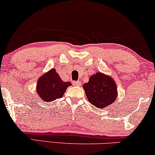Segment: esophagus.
<instances>
[{"mask_svg":"<svg viewBox=\"0 0 155 155\" xmlns=\"http://www.w3.org/2000/svg\"><path fill=\"white\" fill-rule=\"evenodd\" d=\"M80 84H81V82H80V81H75V82H74V84H75V85H80Z\"/></svg>","mask_w":155,"mask_h":155,"instance_id":"34e87169","label":"esophagus"}]
</instances>
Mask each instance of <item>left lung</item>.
Returning <instances> with one entry per match:
<instances>
[{"label":"left lung","instance_id":"obj_1","mask_svg":"<svg viewBox=\"0 0 155 155\" xmlns=\"http://www.w3.org/2000/svg\"><path fill=\"white\" fill-rule=\"evenodd\" d=\"M89 101L99 109L106 108L115 101L117 86L112 78L101 73H97L83 84Z\"/></svg>","mask_w":155,"mask_h":155}]
</instances>
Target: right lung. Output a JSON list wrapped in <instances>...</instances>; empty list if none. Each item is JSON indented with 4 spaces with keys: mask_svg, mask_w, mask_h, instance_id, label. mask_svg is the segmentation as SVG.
Returning a JSON list of instances; mask_svg holds the SVG:
<instances>
[{
    "mask_svg": "<svg viewBox=\"0 0 155 155\" xmlns=\"http://www.w3.org/2000/svg\"><path fill=\"white\" fill-rule=\"evenodd\" d=\"M71 84L70 82H63L56 70L53 68L39 78L36 90L42 100L50 102L61 98L68 87Z\"/></svg>",
    "mask_w": 155,
    "mask_h": 155,
    "instance_id": "right-lung-1",
    "label": "right lung"
}]
</instances>
